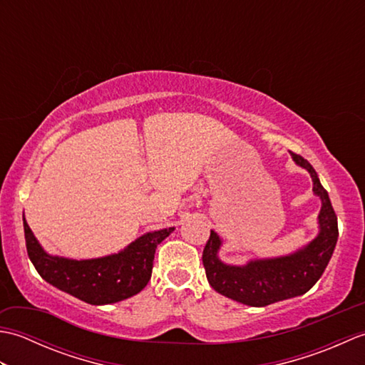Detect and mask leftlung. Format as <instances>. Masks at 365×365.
<instances>
[{"label":"left lung","instance_id":"obj_1","mask_svg":"<svg viewBox=\"0 0 365 365\" xmlns=\"http://www.w3.org/2000/svg\"><path fill=\"white\" fill-rule=\"evenodd\" d=\"M292 158L298 166L307 169L314 182V195L322 199L319 235L297 252L276 259L250 260L243 267L226 265L220 260L218 251L222 242L215 230H210V238L204 247L202 263L208 284L224 297L242 304L263 307L304 294L322 277L334 252L339 227L328 191L322 187L311 163L297 153H292Z\"/></svg>","mask_w":365,"mask_h":365}]
</instances>
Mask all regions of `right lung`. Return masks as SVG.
<instances>
[{"mask_svg": "<svg viewBox=\"0 0 365 365\" xmlns=\"http://www.w3.org/2000/svg\"><path fill=\"white\" fill-rule=\"evenodd\" d=\"M23 229L29 260L42 279L94 306L113 304L141 292L150 281L155 250L174 230L147 232L123 251L106 257L73 260L46 254L25 218Z\"/></svg>", "mask_w": 365, "mask_h": 365, "instance_id": "obj_1", "label": "right lung"}]
</instances>
